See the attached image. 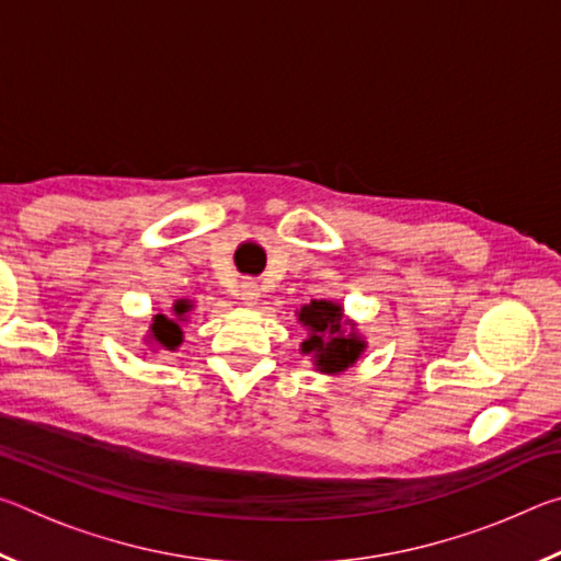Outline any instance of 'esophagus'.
Listing matches in <instances>:
<instances>
[{"mask_svg": "<svg viewBox=\"0 0 561 561\" xmlns=\"http://www.w3.org/2000/svg\"><path fill=\"white\" fill-rule=\"evenodd\" d=\"M237 297H240V301L244 304V307H257L260 304V297H262V289L260 284L254 279H244L240 282V287H237Z\"/></svg>", "mask_w": 561, "mask_h": 561, "instance_id": "1", "label": "esophagus"}]
</instances>
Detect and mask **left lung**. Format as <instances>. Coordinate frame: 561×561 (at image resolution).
Masks as SVG:
<instances>
[{"instance_id": "obj_1", "label": "left lung", "mask_w": 561, "mask_h": 561, "mask_svg": "<svg viewBox=\"0 0 561 561\" xmlns=\"http://www.w3.org/2000/svg\"><path fill=\"white\" fill-rule=\"evenodd\" d=\"M297 321L307 329L301 356L311 358L314 371L341 376L364 356L366 339L358 334L354 319L344 317V307L334 299H311L297 311Z\"/></svg>"}]
</instances>
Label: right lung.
Listing matches in <instances>:
<instances>
[{"mask_svg":"<svg viewBox=\"0 0 561 561\" xmlns=\"http://www.w3.org/2000/svg\"><path fill=\"white\" fill-rule=\"evenodd\" d=\"M193 311V301L190 299H175L173 307H170V314H156L150 321L148 334L144 341L150 351H178L183 344V324L187 321V314Z\"/></svg>","mask_w":561,"mask_h":561,"instance_id":"add662e5","label":"right lung"}]
</instances>
